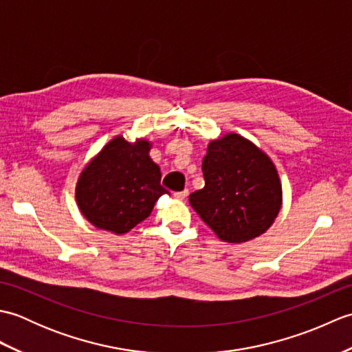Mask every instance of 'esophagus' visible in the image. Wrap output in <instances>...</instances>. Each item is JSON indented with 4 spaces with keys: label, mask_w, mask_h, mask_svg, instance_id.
Returning <instances> with one entry per match:
<instances>
[{
    "label": "esophagus",
    "mask_w": 352,
    "mask_h": 352,
    "mask_svg": "<svg viewBox=\"0 0 352 352\" xmlns=\"http://www.w3.org/2000/svg\"><path fill=\"white\" fill-rule=\"evenodd\" d=\"M188 195H189V190L184 189L182 192H175L174 193V198H177V199H186V198H188Z\"/></svg>",
    "instance_id": "34e87169"
}]
</instances>
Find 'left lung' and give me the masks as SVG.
I'll return each instance as SVG.
<instances>
[{"mask_svg": "<svg viewBox=\"0 0 352 352\" xmlns=\"http://www.w3.org/2000/svg\"><path fill=\"white\" fill-rule=\"evenodd\" d=\"M203 174L206 186L189 203L223 242L251 241L272 226L281 183L271 159L250 140L234 133L212 140Z\"/></svg>", "mask_w": 352, "mask_h": 352, "instance_id": "8db88e82", "label": "left lung"}]
</instances>
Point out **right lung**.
Masks as SVG:
<instances>
[{"label":"right lung","mask_w":352,"mask_h":352,"mask_svg":"<svg viewBox=\"0 0 352 352\" xmlns=\"http://www.w3.org/2000/svg\"><path fill=\"white\" fill-rule=\"evenodd\" d=\"M149 142L115 138L81 172L76 198L85 218L101 230L124 234L151 214L155 201L169 193L160 168L149 157Z\"/></svg>","instance_id":"1"}]
</instances>
